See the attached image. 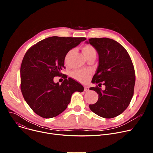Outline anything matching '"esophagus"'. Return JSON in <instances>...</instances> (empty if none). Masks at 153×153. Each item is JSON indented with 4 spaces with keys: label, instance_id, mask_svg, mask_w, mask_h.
Wrapping results in <instances>:
<instances>
[{
    "label": "esophagus",
    "instance_id": "34e87169",
    "mask_svg": "<svg viewBox=\"0 0 153 153\" xmlns=\"http://www.w3.org/2000/svg\"><path fill=\"white\" fill-rule=\"evenodd\" d=\"M89 90H90V88H89L88 86H84V91H88Z\"/></svg>",
    "mask_w": 153,
    "mask_h": 153
}]
</instances>
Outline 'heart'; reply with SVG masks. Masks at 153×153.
<instances>
[{"label": "heart", "instance_id": "1", "mask_svg": "<svg viewBox=\"0 0 153 153\" xmlns=\"http://www.w3.org/2000/svg\"><path fill=\"white\" fill-rule=\"evenodd\" d=\"M73 50H69L65 56V61L67 62L69 56H70L71 53H72ZM83 53L86 57V58L88 59L91 57H96L97 55V51L96 48L91 45H86L83 47L82 49ZM73 77L76 79V80L84 83L86 82L87 80L89 79V78L91 76V72L88 70H76L73 72L72 73Z\"/></svg>", "mask_w": 153, "mask_h": 153}]
</instances>
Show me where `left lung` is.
I'll return each instance as SVG.
<instances>
[{"instance_id":"obj_1","label":"left lung","mask_w":153,"mask_h":153,"mask_svg":"<svg viewBox=\"0 0 153 153\" xmlns=\"http://www.w3.org/2000/svg\"><path fill=\"white\" fill-rule=\"evenodd\" d=\"M88 42L99 56L98 68L91 82L105 86V90L98 86L90 88L97 93L99 99L89 107L102 117H115L126 110L134 94L136 74L133 62L126 49L113 39L90 38Z\"/></svg>"}]
</instances>
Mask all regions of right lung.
<instances>
[{
    "mask_svg": "<svg viewBox=\"0 0 153 153\" xmlns=\"http://www.w3.org/2000/svg\"><path fill=\"white\" fill-rule=\"evenodd\" d=\"M85 37L53 36L39 41L25 53L20 67V90L23 97L37 115L54 117L66 110L75 91L83 86L61 73L67 52L85 40ZM65 79L55 84L54 76ZM66 78H65V77Z\"/></svg>",
    "mask_w": 153,
    "mask_h": 153,
    "instance_id": "right-lung-1",
    "label": "right lung"
}]
</instances>
